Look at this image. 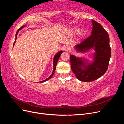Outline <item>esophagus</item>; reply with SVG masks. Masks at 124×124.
Instances as JSON below:
<instances>
[{
  "label": "esophagus",
  "mask_w": 124,
  "mask_h": 124,
  "mask_svg": "<svg viewBox=\"0 0 124 124\" xmlns=\"http://www.w3.org/2000/svg\"><path fill=\"white\" fill-rule=\"evenodd\" d=\"M71 50V47L69 46H67L64 48V51H67V52H68L70 51Z\"/></svg>",
  "instance_id": "34e87169"
}]
</instances>
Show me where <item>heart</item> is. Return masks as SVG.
<instances>
[{
  "instance_id": "heart-1",
  "label": "heart",
  "mask_w": 124,
  "mask_h": 124,
  "mask_svg": "<svg viewBox=\"0 0 124 124\" xmlns=\"http://www.w3.org/2000/svg\"><path fill=\"white\" fill-rule=\"evenodd\" d=\"M71 32L72 33H74V34H76V33H78V32L80 33V35L81 37H84L86 34V31H80V29L79 28H73L71 29Z\"/></svg>"
}]
</instances>
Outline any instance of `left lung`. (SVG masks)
Instances as JSON below:
<instances>
[{"label":"left lung","mask_w":124,"mask_h":124,"mask_svg":"<svg viewBox=\"0 0 124 124\" xmlns=\"http://www.w3.org/2000/svg\"><path fill=\"white\" fill-rule=\"evenodd\" d=\"M92 35L74 46L79 52L84 53L94 48L93 60L89 63L87 60L70 55L71 69L78 79L85 82L93 81L107 71L111 57L110 38L102 26L92 20Z\"/></svg>","instance_id":"obj_1"}]
</instances>
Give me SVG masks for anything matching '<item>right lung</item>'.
I'll list each match as a JSON object with an SVG mask.
<instances>
[{"label": "right lung", "instance_id": "add662e5", "mask_svg": "<svg viewBox=\"0 0 124 124\" xmlns=\"http://www.w3.org/2000/svg\"><path fill=\"white\" fill-rule=\"evenodd\" d=\"M24 27H25V26H22L21 28H20L19 29H18L17 30V31L16 33V40H15L14 42L13 46H14V43H16V37H17V34H18V31H20V30L22 29V28H23ZM62 52H62V51H59V52H58V53H57V54H56L55 55L54 57V59H53V72H52V73L51 74V76H50L49 77H48V78H46V80H43V81L39 82L40 83H42V82H46V81L48 80L49 79H50V78H51L52 77H53V74H54V72H55V70H56V65H57V62H58V59H59V57H60V56H61V55L62 54Z\"/></svg>", "mask_w": 124, "mask_h": 124}]
</instances>
